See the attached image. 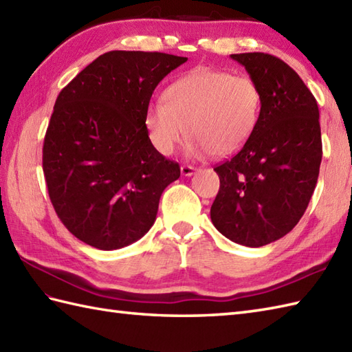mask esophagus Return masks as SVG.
Returning <instances> with one entry per match:
<instances>
[{
  "mask_svg": "<svg viewBox=\"0 0 352 352\" xmlns=\"http://www.w3.org/2000/svg\"><path fill=\"white\" fill-rule=\"evenodd\" d=\"M198 169L195 168V166H190V164H183L182 166V174L184 175V177H190V175H193L195 174Z\"/></svg>",
  "mask_w": 352,
  "mask_h": 352,
  "instance_id": "34e87169",
  "label": "esophagus"
}]
</instances>
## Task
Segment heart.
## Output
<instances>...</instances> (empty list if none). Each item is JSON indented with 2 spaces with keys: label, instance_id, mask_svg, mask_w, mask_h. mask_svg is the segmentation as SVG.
Returning a JSON list of instances; mask_svg holds the SVG:
<instances>
[{
  "label": "heart",
  "instance_id": "b5f03b06",
  "mask_svg": "<svg viewBox=\"0 0 352 352\" xmlns=\"http://www.w3.org/2000/svg\"><path fill=\"white\" fill-rule=\"evenodd\" d=\"M164 100L148 104L145 125L149 140L163 155H170L188 136L197 157L233 155L256 131L261 92L248 76L197 68L172 83Z\"/></svg>",
  "mask_w": 352,
  "mask_h": 352
}]
</instances>
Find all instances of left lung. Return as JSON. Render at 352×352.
<instances>
[{
  "instance_id": "left-lung-1",
  "label": "left lung",
  "mask_w": 352,
  "mask_h": 352,
  "mask_svg": "<svg viewBox=\"0 0 352 352\" xmlns=\"http://www.w3.org/2000/svg\"><path fill=\"white\" fill-rule=\"evenodd\" d=\"M261 92L256 131L219 175L210 218L239 245L263 246L294 228L316 188L322 139L315 96L281 58L265 52L231 54Z\"/></svg>"
}]
</instances>
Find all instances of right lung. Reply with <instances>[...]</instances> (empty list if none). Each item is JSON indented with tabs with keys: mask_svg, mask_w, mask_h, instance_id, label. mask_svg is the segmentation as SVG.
<instances>
[{
	"mask_svg": "<svg viewBox=\"0 0 352 352\" xmlns=\"http://www.w3.org/2000/svg\"><path fill=\"white\" fill-rule=\"evenodd\" d=\"M188 57L109 51L58 94L42 149L51 204L63 226L94 248L119 250L148 233L180 164L148 138L157 85Z\"/></svg>",
	"mask_w": 352,
	"mask_h": 352,
	"instance_id": "right-lung-1",
	"label": "right lung"
}]
</instances>
